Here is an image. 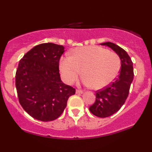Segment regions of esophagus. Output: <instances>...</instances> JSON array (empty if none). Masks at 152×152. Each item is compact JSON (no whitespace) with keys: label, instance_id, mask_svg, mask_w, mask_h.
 I'll return each instance as SVG.
<instances>
[{"label":"esophagus","instance_id":"obj_1","mask_svg":"<svg viewBox=\"0 0 152 152\" xmlns=\"http://www.w3.org/2000/svg\"><path fill=\"white\" fill-rule=\"evenodd\" d=\"M83 91L81 90H79V89H76V94H83Z\"/></svg>","mask_w":152,"mask_h":152}]
</instances>
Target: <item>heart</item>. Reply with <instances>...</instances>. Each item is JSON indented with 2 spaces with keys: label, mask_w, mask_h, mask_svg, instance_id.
<instances>
[{
  "label": "heart",
  "mask_w": 152,
  "mask_h": 152,
  "mask_svg": "<svg viewBox=\"0 0 152 152\" xmlns=\"http://www.w3.org/2000/svg\"><path fill=\"white\" fill-rule=\"evenodd\" d=\"M60 69L67 83H74L83 72V84L101 89L117 77L121 60L117 54L102 47H79L74 50L72 56H66L61 59Z\"/></svg>",
  "instance_id": "1"
}]
</instances>
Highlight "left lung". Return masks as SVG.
<instances>
[{"label":"left lung","mask_w":152,"mask_h":152,"mask_svg":"<svg viewBox=\"0 0 152 152\" xmlns=\"http://www.w3.org/2000/svg\"><path fill=\"white\" fill-rule=\"evenodd\" d=\"M102 45L114 50L121 62L118 77L109 86L96 91V102L89 107L94 116L106 118L117 112L126 102L134 78V69L129 56L123 48L111 42L103 43Z\"/></svg>","instance_id":"left-lung-1"}]
</instances>
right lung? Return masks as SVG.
<instances>
[{
    "mask_svg": "<svg viewBox=\"0 0 152 152\" xmlns=\"http://www.w3.org/2000/svg\"><path fill=\"white\" fill-rule=\"evenodd\" d=\"M64 47L53 43L38 44L19 61L15 87L20 104L31 116L41 121L56 119L64 112L76 89L61 81L59 61Z\"/></svg>",
    "mask_w": 152,
    "mask_h": 152,
    "instance_id": "right-lung-1",
    "label": "right lung"
}]
</instances>
